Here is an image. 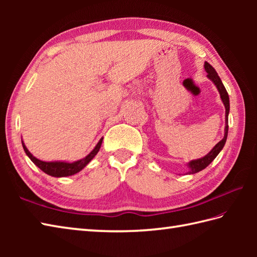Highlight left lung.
Here are the masks:
<instances>
[{
	"mask_svg": "<svg viewBox=\"0 0 257 257\" xmlns=\"http://www.w3.org/2000/svg\"><path fill=\"white\" fill-rule=\"evenodd\" d=\"M204 69L207 73V77H209L216 86L217 90H219V92H220L221 99L225 106V133H224V138H223L221 141H219V143L214 146V148H213L209 152V154L204 156L203 158H201V159L192 160L189 162L188 166L190 168V171H189L190 174H193V173L203 170V169H205L213 160L215 159L216 156L220 154V151L223 149V147H224V145L226 143L227 132H228V112H230V98H228V94H227L224 85H223V83H222L221 78L219 77V75H217V73L215 72V69L213 68L207 62L204 63Z\"/></svg>",
	"mask_w": 257,
	"mask_h": 257,
	"instance_id": "left-lung-1",
	"label": "left lung"
}]
</instances>
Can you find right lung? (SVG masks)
Masks as SVG:
<instances>
[{
    "label": "right lung",
    "mask_w": 257,
    "mask_h": 257,
    "mask_svg": "<svg viewBox=\"0 0 257 257\" xmlns=\"http://www.w3.org/2000/svg\"><path fill=\"white\" fill-rule=\"evenodd\" d=\"M101 143H102V138L99 140V143L96 145L94 150H92L88 156H86L84 159L75 161V162H72V163L61 162V161L46 162V161L38 160L37 158H35L29 150H27L23 141H22V145H23V149L25 151V154L29 156V158L33 161V163L40 168L42 171H44L46 174H48V176L61 178V177L73 176V174L79 172L80 170H83V169L91 161L92 158H94L98 154V151H99V149H100Z\"/></svg>",
    "instance_id": "right-lung-1"
}]
</instances>
